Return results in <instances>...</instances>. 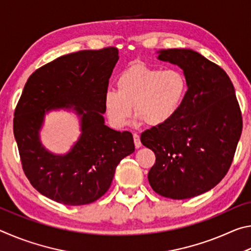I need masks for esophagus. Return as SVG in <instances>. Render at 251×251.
I'll list each match as a JSON object with an SVG mask.
<instances>
[{
  "mask_svg": "<svg viewBox=\"0 0 251 251\" xmlns=\"http://www.w3.org/2000/svg\"><path fill=\"white\" fill-rule=\"evenodd\" d=\"M133 137H134V144H135V147L136 148H139V147H142V143H141V138H139V136H138V134H134L133 135Z\"/></svg>",
  "mask_w": 251,
  "mask_h": 251,
  "instance_id": "34e87169",
  "label": "esophagus"
}]
</instances>
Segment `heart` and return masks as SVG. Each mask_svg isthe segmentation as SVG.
<instances>
[{"label":"heart","mask_w":251,"mask_h":251,"mask_svg":"<svg viewBox=\"0 0 251 251\" xmlns=\"http://www.w3.org/2000/svg\"><path fill=\"white\" fill-rule=\"evenodd\" d=\"M188 90L178 70H161L144 64L126 69L117 79V91L108 90L103 103L110 125L122 128L133 114L148 126H161L175 117Z\"/></svg>","instance_id":"1"}]
</instances>
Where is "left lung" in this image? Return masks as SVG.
<instances>
[{"label":"left lung","instance_id":"obj_1","mask_svg":"<svg viewBox=\"0 0 251 251\" xmlns=\"http://www.w3.org/2000/svg\"><path fill=\"white\" fill-rule=\"evenodd\" d=\"M158 59L184 71L188 90L177 115L144 131L141 142L155 152L148 173L154 192L187 199L208 192L226 176L243 130V117L229 76L189 49L160 50Z\"/></svg>","mask_w":251,"mask_h":251}]
</instances>
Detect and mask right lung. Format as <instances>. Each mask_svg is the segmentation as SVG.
<instances>
[{
    "mask_svg": "<svg viewBox=\"0 0 251 251\" xmlns=\"http://www.w3.org/2000/svg\"><path fill=\"white\" fill-rule=\"evenodd\" d=\"M117 61L116 48L79 50L40 67L25 84L14 112V137L25 176L54 201L80 206L97 201L108 190L120 161L135 151L129 131L104 123L103 99ZM73 105L82 134L67 154H53L39 139L45 114Z\"/></svg>",
    "mask_w": 251,
    "mask_h": 251,
    "instance_id": "right-lung-1",
    "label": "right lung"
}]
</instances>
